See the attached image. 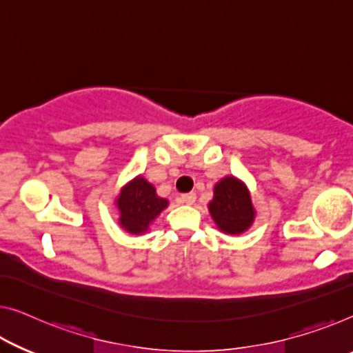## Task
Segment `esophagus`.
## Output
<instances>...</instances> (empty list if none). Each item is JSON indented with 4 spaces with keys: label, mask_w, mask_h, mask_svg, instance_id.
I'll list each match as a JSON object with an SVG mask.
<instances>
[{
    "label": "esophagus",
    "mask_w": 353,
    "mask_h": 353,
    "mask_svg": "<svg viewBox=\"0 0 353 353\" xmlns=\"http://www.w3.org/2000/svg\"><path fill=\"white\" fill-rule=\"evenodd\" d=\"M181 199L185 204H194V201H196V193H183L182 196H181Z\"/></svg>",
    "instance_id": "1"
}]
</instances>
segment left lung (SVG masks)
I'll list each match as a JSON object with an SVG mask.
<instances>
[{
	"label": "left lung",
	"mask_w": 353,
	"mask_h": 353,
	"mask_svg": "<svg viewBox=\"0 0 353 353\" xmlns=\"http://www.w3.org/2000/svg\"><path fill=\"white\" fill-rule=\"evenodd\" d=\"M209 210L219 228L230 234H239L254 222V208L249 192L234 177H225L214 188Z\"/></svg>",
	"instance_id": "1"
}]
</instances>
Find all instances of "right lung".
<instances>
[{"mask_svg": "<svg viewBox=\"0 0 353 353\" xmlns=\"http://www.w3.org/2000/svg\"><path fill=\"white\" fill-rule=\"evenodd\" d=\"M120 225L128 233H143L152 220L168 206L166 199L157 196L155 188L143 177H136L126 185L117 199Z\"/></svg>", "mask_w": 353, "mask_h": 353, "instance_id": "right-lung-1", "label": "right lung"}]
</instances>
